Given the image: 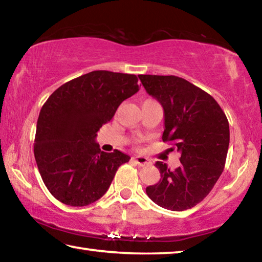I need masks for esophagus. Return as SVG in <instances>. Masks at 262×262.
<instances>
[{"label":"esophagus","instance_id":"esophagus-1","mask_svg":"<svg viewBox=\"0 0 262 262\" xmlns=\"http://www.w3.org/2000/svg\"><path fill=\"white\" fill-rule=\"evenodd\" d=\"M134 162L137 164V165L140 166H147V165H150V161L147 158V157H143V156H137L134 158Z\"/></svg>","mask_w":262,"mask_h":262}]
</instances>
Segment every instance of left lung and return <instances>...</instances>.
Masks as SVG:
<instances>
[{"mask_svg":"<svg viewBox=\"0 0 262 262\" xmlns=\"http://www.w3.org/2000/svg\"><path fill=\"white\" fill-rule=\"evenodd\" d=\"M150 96L164 108L163 142L180 152L179 167L156 162L161 180L145 189L165 209L183 211L196 206L214 187L224 170L230 142L229 121L212 97L186 79L139 75Z\"/></svg>","mask_w":262,"mask_h":262,"instance_id":"obj_1","label":"left lung"}]
</instances>
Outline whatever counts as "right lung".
I'll return each mask as SVG.
<instances>
[{"label": "right lung", "mask_w": 262, "mask_h": 262, "mask_svg": "<svg viewBox=\"0 0 262 262\" xmlns=\"http://www.w3.org/2000/svg\"><path fill=\"white\" fill-rule=\"evenodd\" d=\"M136 75L107 70L82 75L57 88L42 105L34 137V157L43 184L56 200L83 207L100 199L115 172L130 157L104 152L97 132L123 100L140 90Z\"/></svg>", "instance_id": "obj_1"}]
</instances>
